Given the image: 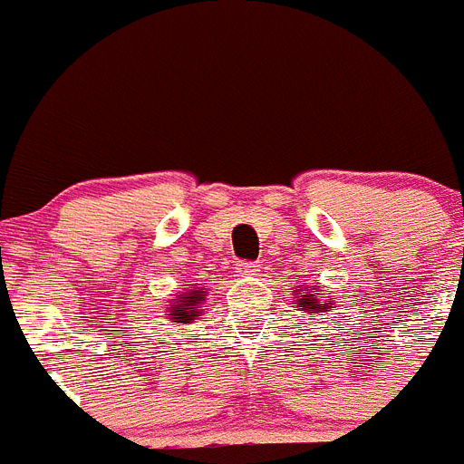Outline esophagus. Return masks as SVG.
Instances as JSON below:
<instances>
[{
    "instance_id": "obj_1",
    "label": "esophagus",
    "mask_w": 464,
    "mask_h": 464,
    "mask_svg": "<svg viewBox=\"0 0 464 464\" xmlns=\"http://www.w3.org/2000/svg\"><path fill=\"white\" fill-rule=\"evenodd\" d=\"M258 268H261V263L258 261H240L237 263L236 273L242 275V277H254V275L258 273Z\"/></svg>"
}]
</instances>
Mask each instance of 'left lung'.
<instances>
[{
    "label": "left lung",
    "mask_w": 464,
    "mask_h": 464,
    "mask_svg": "<svg viewBox=\"0 0 464 464\" xmlns=\"http://www.w3.org/2000/svg\"><path fill=\"white\" fill-rule=\"evenodd\" d=\"M298 303L303 304V307H307V310H310V312H316V310H328V307H331V303H325L324 307H321V304H316V300L312 298L310 294H303V295H300Z\"/></svg>",
    "instance_id": "left-lung-1"
}]
</instances>
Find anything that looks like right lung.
Returning a JSON list of instances; mask_svg holds the SVG:
<instances>
[{
    "label": "right lung",
    "instance_id": "add662e5",
    "mask_svg": "<svg viewBox=\"0 0 464 464\" xmlns=\"http://www.w3.org/2000/svg\"><path fill=\"white\" fill-rule=\"evenodd\" d=\"M203 295H206V291L198 289V291H191V294H187L182 300H178V304H173V307H170V312H173V316H170V319L180 321V324H189L194 316H198V310H196V307H198V303L203 300Z\"/></svg>",
    "mask_w": 464,
    "mask_h": 464
}]
</instances>
